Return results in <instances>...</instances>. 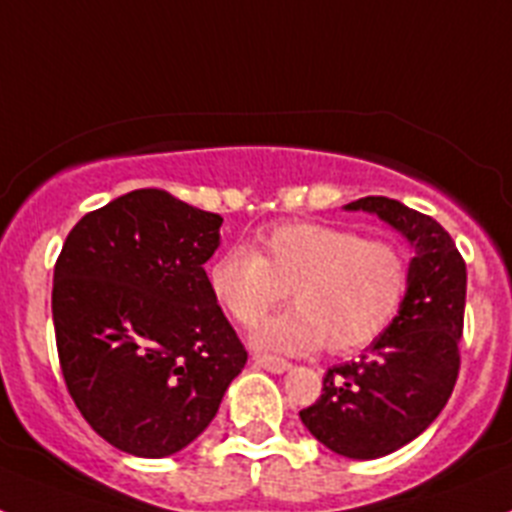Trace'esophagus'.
<instances>
[{"mask_svg": "<svg viewBox=\"0 0 512 512\" xmlns=\"http://www.w3.org/2000/svg\"><path fill=\"white\" fill-rule=\"evenodd\" d=\"M253 364L261 366V369H266V372H271V374H282V372H287L289 366H292L289 361L279 359V356H269V354H256L253 356Z\"/></svg>", "mask_w": 512, "mask_h": 512, "instance_id": "esophagus-1", "label": "esophagus"}]
</instances>
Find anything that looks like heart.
I'll return each instance as SVG.
<instances>
[{
    "label": "heart",
    "instance_id": "obj_1",
    "mask_svg": "<svg viewBox=\"0 0 512 512\" xmlns=\"http://www.w3.org/2000/svg\"><path fill=\"white\" fill-rule=\"evenodd\" d=\"M207 292L233 323H259L284 300L292 310L253 330L251 343L277 354H330L372 346L397 318L410 284L400 243L364 238L323 223H279L261 233L259 251L228 248L205 269Z\"/></svg>",
    "mask_w": 512,
    "mask_h": 512
}]
</instances>
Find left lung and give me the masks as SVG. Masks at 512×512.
<instances>
[{
  "instance_id": "obj_1",
  "label": "left lung",
  "mask_w": 512,
  "mask_h": 512,
  "mask_svg": "<svg viewBox=\"0 0 512 512\" xmlns=\"http://www.w3.org/2000/svg\"><path fill=\"white\" fill-rule=\"evenodd\" d=\"M346 210L374 212L415 246L408 295L359 361L328 369L323 395L300 410V418L325 449L348 459H379L418 438L454 392L467 264L433 217L402 202L361 197Z\"/></svg>"
}]
</instances>
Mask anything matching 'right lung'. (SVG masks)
<instances>
[{
  "mask_svg": "<svg viewBox=\"0 0 512 512\" xmlns=\"http://www.w3.org/2000/svg\"><path fill=\"white\" fill-rule=\"evenodd\" d=\"M223 217L164 189L87 212L53 269V328L71 400L125 454L182 451L215 418L246 348L207 292Z\"/></svg>",
  "mask_w": 512,
  "mask_h": 512,
  "instance_id": "1",
  "label": "right lung"
}]
</instances>
